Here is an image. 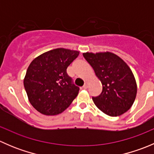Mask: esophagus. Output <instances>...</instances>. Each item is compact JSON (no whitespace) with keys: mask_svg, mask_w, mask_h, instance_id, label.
<instances>
[{"mask_svg":"<svg viewBox=\"0 0 154 154\" xmlns=\"http://www.w3.org/2000/svg\"><path fill=\"white\" fill-rule=\"evenodd\" d=\"M88 82H86L84 84V86H83V88H85V89H86V88H88Z\"/></svg>","mask_w":154,"mask_h":154,"instance_id":"esophagus-1","label":"esophagus"}]
</instances>
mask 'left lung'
<instances>
[{
  "instance_id": "left-lung-1",
  "label": "left lung",
  "mask_w": 154,
  "mask_h": 154,
  "mask_svg": "<svg viewBox=\"0 0 154 154\" xmlns=\"http://www.w3.org/2000/svg\"><path fill=\"white\" fill-rule=\"evenodd\" d=\"M103 86L101 94L92 97L96 106L109 116L124 114L133 105L137 92L134 75L127 63L110 52L84 53Z\"/></svg>"
}]
</instances>
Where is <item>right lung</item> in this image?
Segmentation results:
<instances>
[{"instance_id":"add662e5","label":"right lung","mask_w":154,"mask_h":154,"mask_svg":"<svg viewBox=\"0 0 154 154\" xmlns=\"http://www.w3.org/2000/svg\"><path fill=\"white\" fill-rule=\"evenodd\" d=\"M78 55L79 51L57 48L31 62L24 86L29 103L40 113L60 114L77 96L80 88L74 84L66 70Z\"/></svg>"}]
</instances>
